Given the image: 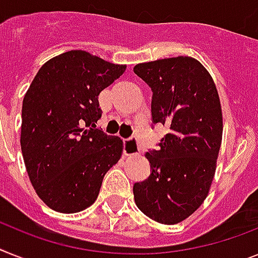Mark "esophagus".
<instances>
[{
  "instance_id": "34e87169",
  "label": "esophagus",
  "mask_w": 258,
  "mask_h": 258,
  "mask_svg": "<svg viewBox=\"0 0 258 258\" xmlns=\"http://www.w3.org/2000/svg\"><path fill=\"white\" fill-rule=\"evenodd\" d=\"M140 146L136 138H126L124 140V154L125 155H137Z\"/></svg>"
}]
</instances>
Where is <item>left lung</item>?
<instances>
[{
  "label": "left lung",
  "mask_w": 258,
  "mask_h": 258,
  "mask_svg": "<svg viewBox=\"0 0 258 258\" xmlns=\"http://www.w3.org/2000/svg\"><path fill=\"white\" fill-rule=\"evenodd\" d=\"M134 74L152 88V126L169 132L149 149L148 179L134 183V202L153 220L176 224L207 198L221 145L223 117L208 71L190 56L141 63Z\"/></svg>",
  "instance_id": "left-lung-1"
}]
</instances>
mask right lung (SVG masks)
I'll use <instances>...</instances> for the list:
<instances>
[{"instance_id": "add662e5", "label": "right lung", "mask_w": 258, "mask_h": 258, "mask_svg": "<svg viewBox=\"0 0 258 258\" xmlns=\"http://www.w3.org/2000/svg\"><path fill=\"white\" fill-rule=\"evenodd\" d=\"M125 68L68 51L40 67L23 97V161L38 197L54 211L75 214L95 203L104 175L120 159L121 138L96 124L100 92Z\"/></svg>"}]
</instances>
